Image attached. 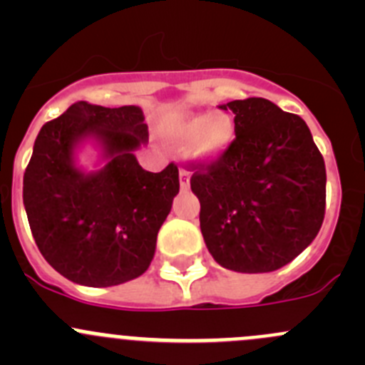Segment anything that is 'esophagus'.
Here are the masks:
<instances>
[{"mask_svg":"<svg viewBox=\"0 0 365 365\" xmlns=\"http://www.w3.org/2000/svg\"><path fill=\"white\" fill-rule=\"evenodd\" d=\"M180 187L182 190H187L190 187V173L187 169H180Z\"/></svg>","mask_w":365,"mask_h":365,"instance_id":"obj_1","label":"esophagus"}]
</instances>
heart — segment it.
Instances as JSON below:
<instances>
[{
	"mask_svg": "<svg viewBox=\"0 0 365 365\" xmlns=\"http://www.w3.org/2000/svg\"><path fill=\"white\" fill-rule=\"evenodd\" d=\"M160 134L168 145L187 148L196 162H213L224 155L237 135L235 118L226 111L173 114L165 118Z\"/></svg>",
	"mask_w": 365,
	"mask_h": 365,
	"instance_id": "heart-1",
	"label": "heart"
}]
</instances>
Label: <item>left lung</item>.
Listing matches in <instances>:
<instances>
[{"instance_id": "1", "label": "left lung", "mask_w": 365, "mask_h": 365, "mask_svg": "<svg viewBox=\"0 0 365 365\" xmlns=\"http://www.w3.org/2000/svg\"><path fill=\"white\" fill-rule=\"evenodd\" d=\"M237 138L219 160L192 164L205 244L220 267L274 272L311 245L325 217V162L300 116L267 98L220 106Z\"/></svg>"}]
</instances>
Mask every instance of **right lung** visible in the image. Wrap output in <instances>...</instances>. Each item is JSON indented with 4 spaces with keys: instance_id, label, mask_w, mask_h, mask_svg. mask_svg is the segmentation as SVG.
Returning a JSON list of instances; mask_svg holds the SVG:
<instances>
[{
    "instance_id": "right-lung-1",
    "label": "right lung",
    "mask_w": 365,
    "mask_h": 365,
    "mask_svg": "<svg viewBox=\"0 0 365 365\" xmlns=\"http://www.w3.org/2000/svg\"><path fill=\"white\" fill-rule=\"evenodd\" d=\"M88 140L101 150L95 172L76 165V150ZM145 145L148 125L138 106L81 101L40 128L23 201L36 247L68 281L108 288L148 270L180 180L175 164L143 169L134 152Z\"/></svg>"
}]
</instances>
